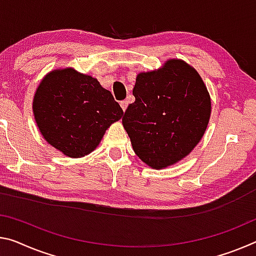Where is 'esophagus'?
I'll return each mask as SVG.
<instances>
[{"instance_id": "34e87169", "label": "esophagus", "mask_w": 256, "mask_h": 256, "mask_svg": "<svg viewBox=\"0 0 256 256\" xmlns=\"http://www.w3.org/2000/svg\"><path fill=\"white\" fill-rule=\"evenodd\" d=\"M120 107H122V109H123L124 112L126 110V108H128V102L126 100H123V101H120Z\"/></svg>"}]
</instances>
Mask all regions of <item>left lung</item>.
Here are the masks:
<instances>
[{
	"instance_id": "obj_1",
	"label": "left lung",
	"mask_w": 256,
	"mask_h": 256,
	"mask_svg": "<svg viewBox=\"0 0 256 256\" xmlns=\"http://www.w3.org/2000/svg\"><path fill=\"white\" fill-rule=\"evenodd\" d=\"M133 96L122 122L136 156L160 170L189 155L210 116L208 91L197 70L170 59L160 70L138 74Z\"/></svg>"
}]
</instances>
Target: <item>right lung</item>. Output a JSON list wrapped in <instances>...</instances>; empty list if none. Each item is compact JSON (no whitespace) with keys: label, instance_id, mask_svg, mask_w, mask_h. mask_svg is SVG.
I'll list each match as a JSON object with an SVG mask.
<instances>
[{"label":"right lung","instance_id":"add662e5","mask_svg":"<svg viewBox=\"0 0 256 256\" xmlns=\"http://www.w3.org/2000/svg\"><path fill=\"white\" fill-rule=\"evenodd\" d=\"M33 112L40 134L64 155L80 158L93 152L123 110L98 80L64 68L40 83Z\"/></svg>","mask_w":256,"mask_h":256}]
</instances>
